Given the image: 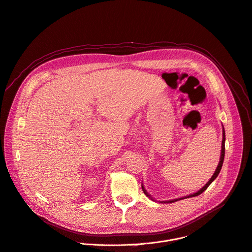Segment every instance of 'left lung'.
Returning <instances> with one entry per match:
<instances>
[{
	"label": "left lung",
	"mask_w": 252,
	"mask_h": 252,
	"mask_svg": "<svg viewBox=\"0 0 252 252\" xmlns=\"http://www.w3.org/2000/svg\"><path fill=\"white\" fill-rule=\"evenodd\" d=\"M222 134H223V139H222V146H221V156H220V161H219V164H218V166H217V168H216V170H215V173L213 174V176L211 177V179L206 183V185L202 188V189H200L199 191H197L196 193H194V194H191V195H188V196H185V197H182V198H178V199H173V200H168V201H159L161 203H174V202H176V201H178V200H182V199H186V198H191V197H196V196H198V195H200V194H202L206 189H207L208 187H209V185L211 184V183L217 178V176L219 175V173H220V171H221V168H222V165H223V161H224V156H225V130H224V127H223V130H222ZM142 189H143V191H144V193L149 197V198H151L152 200H154L152 197H151V195L150 194H148V192L146 191V189H145V187L143 186V184H142Z\"/></svg>",
	"instance_id": "8db88e82"
}]
</instances>
